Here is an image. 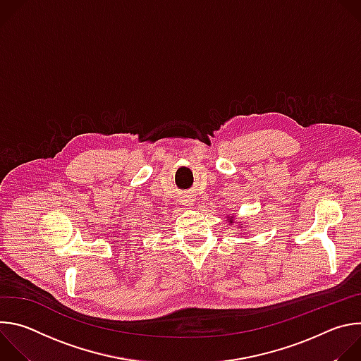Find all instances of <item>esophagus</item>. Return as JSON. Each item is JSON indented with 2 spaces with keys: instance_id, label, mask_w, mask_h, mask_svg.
Wrapping results in <instances>:
<instances>
[{
  "instance_id": "1",
  "label": "esophagus",
  "mask_w": 361,
  "mask_h": 361,
  "mask_svg": "<svg viewBox=\"0 0 361 361\" xmlns=\"http://www.w3.org/2000/svg\"><path fill=\"white\" fill-rule=\"evenodd\" d=\"M191 201H192V200H190V198L187 197V198H184V201H183V202H184V204H191Z\"/></svg>"
}]
</instances>
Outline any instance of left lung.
Instances as JSON below:
<instances>
[{"label":"left lung","instance_id":"obj_1","mask_svg":"<svg viewBox=\"0 0 361 361\" xmlns=\"http://www.w3.org/2000/svg\"><path fill=\"white\" fill-rule=\"evenodd\" d=\"M230 224H233V217H231V220H230Z\"/></svg>","mask_w":361,"mask_h":361}]
</instances>
